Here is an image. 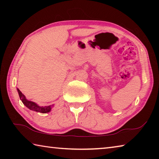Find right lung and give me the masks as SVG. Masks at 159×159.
<instances>
[{
  "mask_svg": "<svg viewBox=\"0 0 159 159\" xmlns=\"http://www.w3.org/2000/svg\"><path fill=\"white\" fill-rule=\"evenodd\" d=\"M17 91L19 93V95H20V99L21 102H23V104L25 105L29 108V109L32 110V111H36V112H40V113H43V114H45V113H48L50 111L51 109H52V107L53 105H50V106H46V107H39V105H37L36 103H34L33 102L29 101L26 99L25 96L21 93V91L17 88Z\"/></svg>",
  "mask_w": 159,
  "mask_h": 159,
  "instance_id": "1",
  "label": "right lung"
}]
</instances>
